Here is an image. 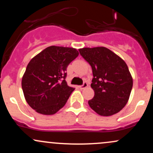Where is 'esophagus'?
<instances>
[{
	"label": "esophagus",
	"instance_id": "obj_1",
	"mask_svg": "<svg viewBox=\"0 0 153 153\" xmlns=\"http://www.w3.org/2000/svg\"><path fill=\"white\" fill-rule=\"evenodd\" d=\"M86 87H88V83L86 82H84L83 84H82V85H79V86H78L79 88L81 89V90H82V89H84V88H85Z\"/></svg>",
	"mask_w": 153,
	"mask_h": 153
}]
</instances>
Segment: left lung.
Instances as JSON below:
<instances>
[{
  "label": "left lung",
  "mask_w": 153,
  "mask_h": 153,
  "mask_svg": "<svg viewBox=\"0 0 153 153\" xmlns=\"http://www.w3.org/2000/svg\"><path fill=\"white\" fill-rule=\"evenodd\" d=\"M80 55L92 68L94 99L89 106L98 114L104 117L118 113L127 104L133 80L123 59L103 47L79 50Z\"/></svg>",
  "instance_id": "left-lung-1"
}]
</instances>
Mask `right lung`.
<instances>
[{"label":"right lung","instance_id":"right-lung-1","mask_svg":"<svg viewBox=\"0 0 153 153\" xmlns=\"http://www.w3.org/2000/svg\"><path fill=\"white\" fill-rule=\"evenodd\" d=\"M78 54L76 49L51 46L31 59L22 86L26 102L33 109L52 115L65 105L75 89L67 84V68Z\"/></svg>","mask_w":153,"mask_h":153}]
</instances>
